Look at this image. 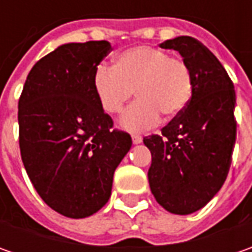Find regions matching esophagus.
<instances>
[{
  "label": "esophagus",
  "mask_w": 252,
  "mask_h": 252,
  "mask_svg": "<svg viewBox=\"0 0 252 252\" xmlns=\"http://www.w3.org/2000/svg\"><path fill=\"white\" fill-rule=\"evenodd\" d=\"M131 140H133V144H140L143 139H141V136H137V134H133L131 136Z\"/></svg>",
  "instance_id": "esophagus-1"
}]
</instances>
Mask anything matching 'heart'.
<instances>
[{
    "instance_id": "b5f03b06",
    "label": "heart",
    "mask_w": 252,
    "mask_h": 252,
    "mask_svg": "<svg viewBox=\"0 0 252 252\" xmlns=\"http://www.w3.org/2000/svg\"><path fill=\"white\" fill-rule=\"evenodd\" d=\"M94 91L106 113H119L139 96L121 118V126L129 131L147 130L156 126L161 115L177 118L192 95V74L184 60L171 57L162 49L137 46L118 56L115 67L101 64L92 78Z\"/></svg>"
}]
</instances>
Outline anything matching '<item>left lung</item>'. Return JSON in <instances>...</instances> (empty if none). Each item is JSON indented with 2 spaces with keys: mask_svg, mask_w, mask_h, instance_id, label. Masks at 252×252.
Instances as JSON below:
<instances>
[{
  "mask_svg": "<svg viewBox=\"0 0 252 252\" xmlns=\"http://www.w3.org/2000/svg\"><path fill=\"white\" fill-rule=\"evenodd\" d=\"M177 50L192 74V96L161 136L143 141L151 153L149 184L165 210L190 215L206 206L227 178L236 143V91L227 71L190 36L160 44Z\"/></svg>",
  "mask_w": 252,
  "mask_h": 252,
  "instance_id": "left-lung-1",
  "label": "left lung"
}]
</instances>
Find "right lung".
Here are the masks:
<instances>
[{
  "instance_id": "right-lung-1",
  "label": "right lung",
  "mask_w": 252,
  "mask_h": 252,
  "mask_svg": "<svg viewBox=\"0 0 252 252\" xmlns=\"http://www.w3.org/2000/svg\"><path fill=\"white\" fill-rule=\"evenodd\" d=\"M106 40L65 43L34 64L18 103L19 149L44 203L65 218L96 213L111 198L131 137L113 130L92 78L111 52Z\"/></svg>"
}]
</instances>
